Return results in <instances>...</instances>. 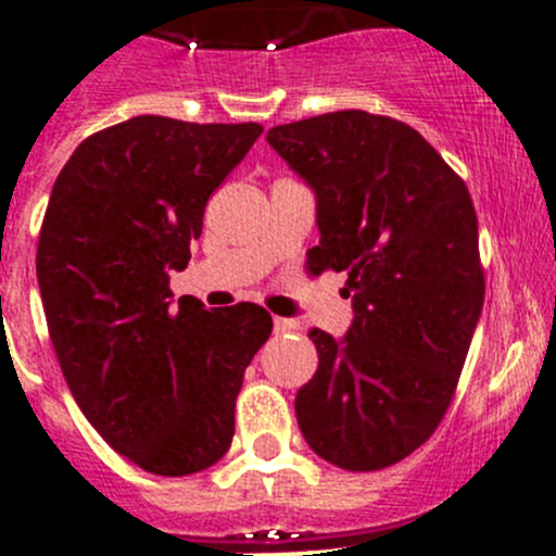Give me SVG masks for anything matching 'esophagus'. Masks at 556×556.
<instances>
[{
  "instance_id": "esophagus-1",
  "label": "esophagus",
  "mask_w": 556,
  "mask_h": 556,
  "mask_svg": "<svg viewBox=\"0 0 556 556\" xmlns=\"http://www.w3.org/2000/svg\"><path fill=\"white\" fill-rule=\"evenodd\" d=\"M274 330L277 333H290V330H299V323L288 317H274Z\"/></svg>"
}]
</instances>
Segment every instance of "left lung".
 <instances>
[{
  "label": "left lung",
  "mask_w": 556,
  "mask_h": 556,
  "mask_svg": "<svg viewBox=\"0 0 556 556\" xmlns=\"http://www.w3.org/2000/svg\"><path fill=\"white\" fill-rule=\"evenodd\" d=\"M266 139L317 195L312 271H346L355 312L341 339L309 330L319 366L295 395L301 433L344 470L401 463L444 419L484 306L473 201L392 117L328 112Z\"/></svg>",
  "instance_id": "1"
}]
</instances>
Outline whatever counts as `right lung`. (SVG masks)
Here are the masks:
<instances>
[{
	"instance_id": "add662e5",
	"label": "right lung",
	"mask_w": 556,
	"mask_h": 556,
	"mask_svg": "<svg viewBox=\"0 0 556 556\" xmlns=\"http://www.w3.org/2000/svg\"><path fill=\"white\" fill-rule=\"evenodd\" d=\"M261 131L131 117L80 142L50 193L37 282L55 357L88 422L148 473H199L228 452L244 368L271 336L263 306H172L169 290Z\"/></svg>"
}]
</instances>
